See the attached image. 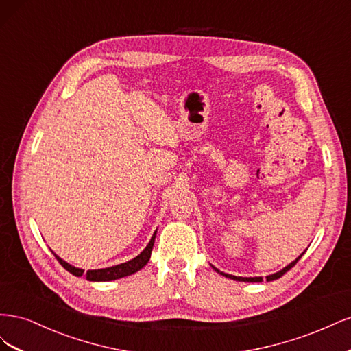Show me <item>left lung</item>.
Here are the masks:
<instances>
[{"label": "left lung", "instance_id": "obj_1", "mask_svg": "<svg viewBox=\"0 0 351 351\" xmlns=\"http://www.w3.org/2000/svg\"><path fill=\"white\" fill-rule=\"evenodd\" d=\"M304 254V252L300 254L299 258H297L295 261H293L290 265H287L285 268H282L281 271H278V272H275V274H272V275H268L267 277V281H274V280H278L280 277H282V275L287 272V271H290L294 265L299 262V259L303 256ZM214 268V267H212ZM218 274H221V275H224V277H227V278H230V280H236V281H247V282H262V277H236V275H230V274H224V272H221L219 269H217V268H214Z\"/></svg>", "mask_w": 351, "mask_h": 351}]
</instances>
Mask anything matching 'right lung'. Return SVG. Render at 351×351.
Masks as SVG:
<instances>
[{
    "instance_id": "obj_1",
    "label": "right lung",
    "mask_w": 351,
    "mask_h": 351,
    "mask_svg": "<svg viewBox=\"0 0 351 351\" xmlns=\"http://www.w3.org/2000/svg\"><path fill=\"white\" fill-rule=\"evenodd\" d=\"M155 236H156V231L154 232V236H152L151 241L147 243V246L145 247V250L141 254H137V256L133 258L132 261L120 263V265H115V267H110V268L89 269L86 272V280H89V281H112V280H119V278L127 277V275H132L137 271H141L151 258L152 247H154V243H155ZM56 258L62 265V268H66L70 274L76 275V277H82V275L84 274L83 269L73 267V265H70L66 261H62L61 258H58L57 254H56Z\"/></svg>"
}]
</instances>
